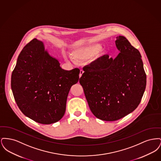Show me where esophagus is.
I'll use <instances>...</instances> for the list:
<instances>
[{
	"instance_id": "obj_1",
	"label": "esophagus",
	"mask_w": 161,
	"mask_h": 161,
	"mask_svg": "<svg viewBox=\"0 0 161 161\" xmlns=\"http://www.w3.org/2000/svg\"><path fill=\"white\" fill-rule=\"evenodd\" d=\"M83 73H84V71H83V70H80V75H79L80 78V77H81L82 75L83 74Z\"/></svg>"
}]
</instances>
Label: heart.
<instances>
[{
    "label": "heart",
    "instance_id": "1",
    "mask_svg": "<svg viewBox=\"0 0 161 161\" xmlns=\"http://www.w3.org/2000/svg\"><path fill=\"white\" fill-rule=\"evenodd\" d=\"M99 47L100 46L97 45L91 47L77 49L72 52V58L75 63H82L88 60L93 54H95Z\"/></svg>",
    "mask_w": 161,
    "mask_h": 161
}]
</instances>
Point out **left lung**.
I'll return each mask as SVG.
<instances>
[{"mask_svg":"<svg viewBox=\"0 0 161 161\" xmlns=\"http://www.w3.org/2000/svg\"><path fill=\"white\" fill-rule=\"evenodd\" d=\"M116 38L118 55L115 59L103 56L84 67L79 81L92 114L106 121L118 120L135 110L147 82L139 51L125 37Z\"/></svg>","mask_w":161,"mask_h":161,"instance_id":"obj_1","label":"left lung"}]
</instances>
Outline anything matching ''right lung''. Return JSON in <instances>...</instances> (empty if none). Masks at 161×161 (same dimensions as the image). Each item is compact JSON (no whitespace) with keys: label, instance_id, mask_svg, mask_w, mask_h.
Masks as SVG:
<instances>
[{"label":"right lung","instance_id":"1","mask_svg":"<svg viewBox=\"0 0 161 161\" xmlns=\"http://www.w3.org/2000/svg\"><path fill=\"white\" fill-rule=\"evenodd\" d=\"M80 69H61L57 60L34 38L19 54L11 86L17 105L33 121L50 124L64 115L70 87L78 83Z\"/></svg>","mask_w":161,"mask_h":161}]
</instances>
